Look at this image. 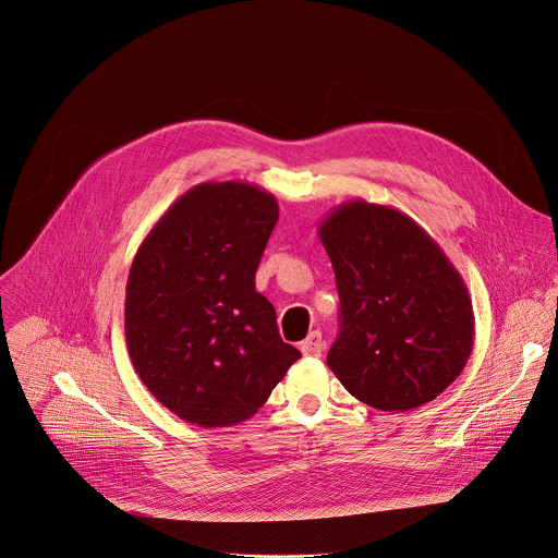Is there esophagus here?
Listing matches in <instances>:
<instances>
[{
	"instance_id": "obj_1",
	"label": "esophagus",
	"mask_w": 558,
	"mask_h": 558,
	"mask_svg": "<svg viewBox=\"0 0 558 558\" xmlns=\"http://www.w3.org/2000/svg\"><path fill=\"white\" fill-rule=\"evenodd\" d=\"M300 350H302V354H304V356H322V352H324V339H322V332H319V330L311 332V335L302 341Z\"/></svg>"
}]
</instances>
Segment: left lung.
Wrapping results in <instances>:
<instances>
[{
    "mask_svg": "<svg viewBox=\"0 0 558 558\" xmlns=\"http://www.w3.org/2000/svg\"><path fill=\"white\" fill-rule=\"evenodd\" d=\"M319 239L341 300L328 367L361 402L411 411L444 393L474 348L468 287L409 215L365 199L337 206Z\"/></svg>",
    "mask_w": 558,
    "mask_h": 558,
    "instance_id": "8db88e82",
    "label": "left lung"
}]
</instances>
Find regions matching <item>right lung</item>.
I'll return each mask as SVG.
<instances>
[{"instance_id": "obj_1", "label": "right lung", "mask_w": 558, "mask_h": 558, "mask_svg": "<svg viewBox=\"0 0 558 558\" xmlns=\"http://www.w3.org/2000/svg\"><path fill=\"white\" fill-rule=\"evenodd\" d=\"M278 221L271 193L202 182L136 250L125 284V343L151 396L202 428L250 420L302 356L278 335L256 269Z\"/></svg>"}]
</instances>
